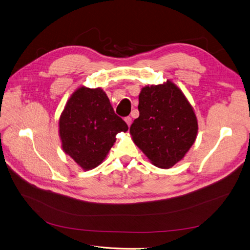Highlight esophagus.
I'll list each match as a JSON object with an SVG mask.
<instances>
[{"label": "esophagus", "mask_w": 250, "mask_h": 250, "mask_svg": "<svg viewBox=\"0 0 250 250\" xmlns=\"http://www.w3.org/2000/svg\"><path fill=\"white\" fill-rule=\"evenodd\" d=\"M125 123H126V125H127L128 126H131V125H132V117H131V116L125 117Z\"/></svg>", "instance_id": "34e87169"}]
</instances>
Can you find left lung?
Wrapping results in <instances>:
<instances>
[{
  "label": "left lung",
  "mask_w": 250,
  "mask_h": 250,
  "mask_svg": "<svg viewBox=\"0 0 250 250\" xmlns=\"http://www.w3.org/2000/svg\"><path fill=\"white\" fill-rule=\"evenodd\" d=\"M138 109L140 115L129 127L134 143L152 165L173 167L196 140L198 123L193 107L178 86L167 81L144 86Z\"/></svg>",
  "instance_id": "obj_1"
}]
</instances>
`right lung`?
Wrapping results in <instances>:
<instances>
[{"label":"right lung","mask_w":250,"mask_h":250,"mask_svg":"<svg viewBox=\"0 0 250 250\" xmlns=\"http://www.w3.org/2000/svg\"><path fill=\"white\" fill-rule=\"evenodd\" d=\"M127 129L101 88L81 86L70 96L59 118L63 151L84 170L98 167L113 146L117 133Z\"/></svg>","instance_id":"1"}]
</instances>
